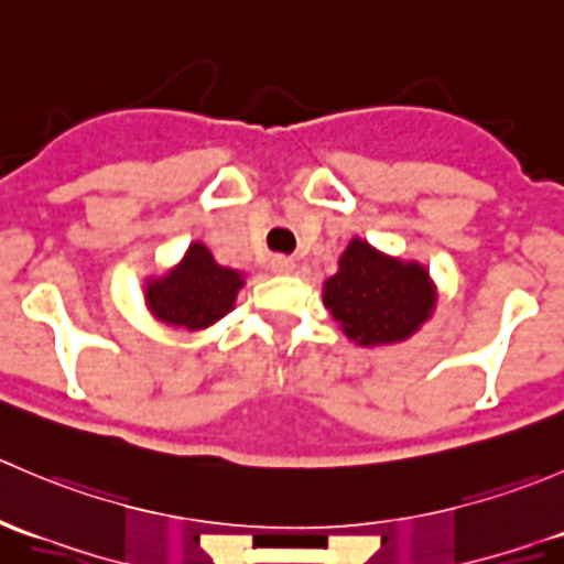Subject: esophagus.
<instances>
[{"instance_id":"1","label":"esophagus","mask_w":564,"mask_h":564,"mask_svg":"<svg viewBox=\"0 0 564 564\" xmlns=\"http://www.w3.org/2000/svg\"><path fill=\"white\" fill-rule=\"evenodd\" d=\"M270 267L272 272H278V275H289V272L294 270V259L292 256H272Z\"/></svg>"}]
</instances>
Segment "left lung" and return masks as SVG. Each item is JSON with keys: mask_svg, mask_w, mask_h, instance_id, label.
<instances>
[{"mask_svg": "<svg viewBox=\"0 0 564 564\" xmlns=\"http://www.w3.org/2000/svg\"><path fill=\"white\" fill-rule=\"evenodd\" d=\"M324 305L357 344H392L431 316L434 289L420 264H403L351 240L338 272L324 283Z\"/></svg>", "mask_w": 564, "mask_h": 564, "instance_id": "8db88e82", "label": "left lung"}]
</instances>
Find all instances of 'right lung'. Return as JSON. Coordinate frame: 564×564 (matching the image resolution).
<instances>
[{
	"label": "right lung",
	"instance_id": "right-lung-1",
	"mask_svg": "<svg viewBox=\"0 0 564 564\" xmlns=\"http://www.w3.org/2000/svg\"><path fill=\"white\" fill-rule=\"evenodd\" d=\"M240 286V272L220 267L202 242H193L174 272L150 283L147 303L172 327L202 329L229 314Z\"/></svg>",
	"mask_w": 564,
	"mask_h": 564
}]
</instances>
